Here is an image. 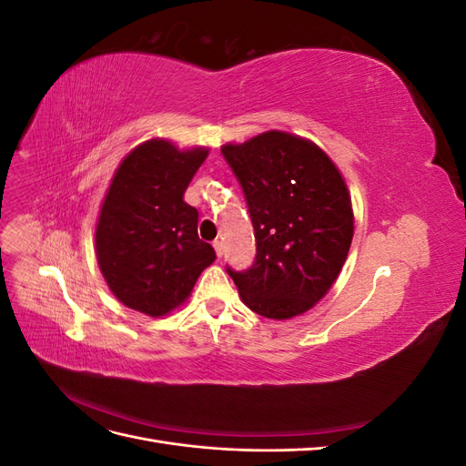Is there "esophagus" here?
Masks as SVG:
<instances>
[{
  "label": "esophagus",
  "mask_w": 466,
  "mask_h": 466,
  "mask_svg": "<svg viewBox=\"0 0 466 466\" xmlns=\"http://www.w3.org/2000/svg\"><path fill=\"white\" fill-rule=\"evenodd\" d=\"M214 248H216V255L221 258V255H223V243L219 241V238H216V241H214Z\"/></svg>",
  "instance_id": "esophagus-1"
}]
</instances>
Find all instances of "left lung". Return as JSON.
I'll return each instance as SVG.
<instances>
[{
	"label": "left lung",
	"instance_id": "obj_1",
	"mask_svg": "<svg viewBox=\"0 0 466 466\" xmlns=\"http://www.w3.org/2000/svg\"><path fill=\"white\" fill-rule=\"evenodd\" d=\"M255 228L248 270L228 266L243 303L284 320L315 307L340 274L354 237L346 182L317 144L270 130L221 147Z\"/></svg>",
	"mask_w": 466,
	"mask_h": 466
}]
</instances>
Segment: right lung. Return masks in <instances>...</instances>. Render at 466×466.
Instances as JSON below:
<instances>
[{
  "label": "right lung",
  "instance_id": "right-lung-1",
  "mask_svg": "<svg viewBox=\"0 0 466 466\" xmlns=\"http://www.w3.org/2000/svg\"><path fill=\"white\" fill-rule=\"evenodd\" d=\"M206 147L147 139L122 159L98 214L96 262L126 307L163 317L185 303L216 250L198 237V209L185 202Z\"/></svg>",
  "mask_w": 466,
  "mask_h": 466
}]
</instances>
